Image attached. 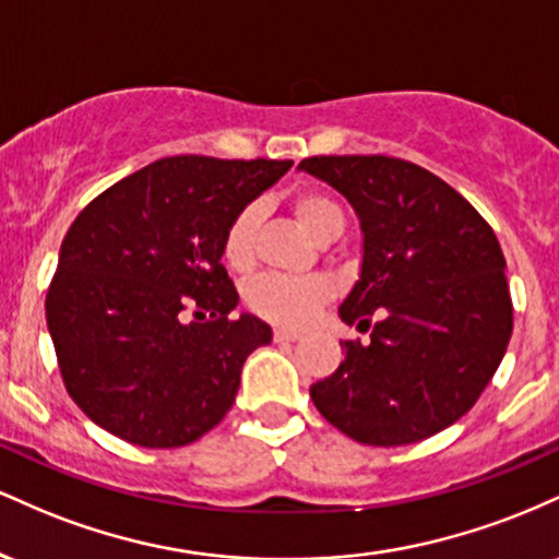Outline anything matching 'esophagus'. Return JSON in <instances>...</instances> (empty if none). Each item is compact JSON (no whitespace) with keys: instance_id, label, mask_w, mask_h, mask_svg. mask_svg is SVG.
Listing matches in <instances>:
<instances>
[{"instance_id":"34e87169","label":"esophagus","mask_w":559,"mask_h":559,"mask_svg":"<svg viewBox=\"0 0 559 559\" xmlns=\"http://www.w3.org/2000/svg\"><path fill=\"white\" fill-rule=\"evenodd\" d=\"M273 338H275V342H278V344H292V342H297L299 333L286 331V329H275V331H273Z\"/></svg>"}]
</instances>
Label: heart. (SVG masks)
Returning a JSON list of instances; mask_svg holds the SVG:
<instances>
[{
    "instance_id": "obj_1",
    "label": "heart",
    "mask_w": 559,
    "mask_h": 559,
    "mask_svg": "<svg viewBox=\"0 0 559 559\" xmlns=\"http://www.w3.org/2000/svg\"><path fill=\"white\" fill-rule=\"evenodd\" d=\"M288 210L297 223L318 241H333L344 228V213L329 194L316 189H301L288 199ZM260 210L247 204L230 217L223 234V262L234 273H249L258 262ZM336 294V284L329 275H307V278H281L265 275L247 288V307L254 316L281 329H305L323 305Z\"/></svg>"
}]
</instances>
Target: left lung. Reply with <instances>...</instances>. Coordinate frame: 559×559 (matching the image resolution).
Returning a JSON list of instances; mask_svg holds the SVG:
<instances>
[{
  "label": "left lung",
  "mask_w": 559,
  "mask_h": 559,
  "mask_svg": "<svg viewBox=\"0 0 559 559\" xmlns=\"http://www.w3.org/2000/svg\"><path fill=\"white\" fill-rule=\"evenodd\" d=\"M299 168L360 215V281L338 312L370 331L368 344H342L344 362L312 383V402L360 444L402 447L444 431L478 402L510 342L497 236L463 194L407 159L320 155Z\"/></svg>",
  "instance_id": "1"
}]
</instances>
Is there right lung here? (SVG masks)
Instances as JSON below:
<instances>
[{
  "label": "right lung",
  "instance_id": "right-lung-1",
  "mask_svg": "<svg viewBox=\"0 0 559 559\" xmlns=\"http://www.w3.org/2000/svg\"><path fill=\"white\" fill-rule=\"evenodd\" d=\"M288 168L165 157L81 210L49 284L47 325L62 383L96 426L173 449L226 418L243 362L273 333L252 316L230 318L239 294L221 262L223 234Z\"/></svg>",
  "mask_w": 559,
  "mask_h": 559
}]
</instances>
